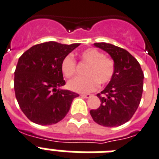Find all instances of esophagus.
Here are the masks:
<instances>
[{
	"mask_svg": "<svg viewBox=\"0 0 159 159\" xmlns=\"http://www.w3.org/2000/svg\"><path fill=\"white\" fill-rule=\"evenodd\" d=\"M81 97H84V98H89L91 96V95H89V94H81L80 95Z\"/></svg>",
	"mask_w": 159,
	"mask_h": 159,
	"instance_id": "obj_1",
	"label": "esophagus"
}]
</instances>
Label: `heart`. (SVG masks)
<instances>
[{
    "label": "heart",
    "instance_id": "1",
    "mask_svg": "<svg viewBox=\"0 0 159 159\" xmlns=\"http://www.w3.org/2000/svg\"><path fill=\"white\" fill-rule=\"evenodd\" d=\"M81 61L88 64L84 70V77H79L70 81L69 89L79 93H89L97 89L99 83H109L115 74V63L111 58L104 55L96 48H90L80 53ZM61 72L64 77L70 79L76 73V62L71 54L63 58L60 64Z\"/></svg>",
    "mask_w": 159,
    "mask_h": 159
}]
</instances>
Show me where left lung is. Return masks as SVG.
I'll return each mask as SVG.
<instances>
[{"label": "left lung", "mask_w": 159, "mask_h": 159, "mask_svg": "<svg viewBox=\"0 0 159 159\" xmlns=\"http://www.w3.org/2000/svg\"><path fill=\"white\" fill-rule=\"evenodd\" d=\"M94 45L111 55L115 63V74L107 86L97 94L101 106L89 113L101 126H120L132 117L140 104L143 72L138 60L126 50L107 43Z\"/></svg>", "instance_id": "1"}]
</instances>
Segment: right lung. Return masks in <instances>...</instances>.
<instances>
[{
	"mask_svg": "<svg viewBox=\"0 0 159 159\" xmlns=\"http://www.w3.org/2000/svg\"><path fill=\"white\" fill-rule=\"evenodd\" d=\"M56 42L34 45L19 58L14 73V89L22 112L31 121L52 125L69 112L78 94L59 89L65 84L60 64L78 47Z\"/></svg>",
	"mask_w": 159,
	"mask_h": 159,
	"instance_id": "1",
	"label": "right lung"
}]
</instances>
